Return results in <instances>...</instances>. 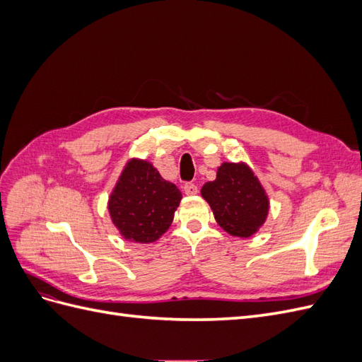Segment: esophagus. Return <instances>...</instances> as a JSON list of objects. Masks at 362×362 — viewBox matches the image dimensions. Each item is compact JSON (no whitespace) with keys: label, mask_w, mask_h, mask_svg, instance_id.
Listing matches in <instances>:
<instances>
[{"label":"esophagus","mask_w":362,"mask_h":362,"mask_svg":"<svg viewBox=\"0 0 362 362\" xmlns=\"http://www.w3.org/2000/svg\"><path fill=\"white\" fill-rule=\"evenodd\" d=\"M184 193L189 194V196L196 194V193H198V185H196L194 182H185L184 184Z\"/></svg>","instance_id":"esophagus-1"}]
</instances>
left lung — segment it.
I'll return each mask as SVG.
<instances>
[{"label":"left lung","instance_id":"8db88e82","mask_svg":"<svg viewBox=\"0 0 362 362\" xmlns=\"http://www.w3.org/2000/svg\"><path fill=\"white\" fill-rule=\"evenodd\" d=\"M217 223L235 237H250L264 223L269 199L264 189L245 164L223 163L216 181L206 182L202 190Z\"/></svg>","mask_w":362,"mask_h":362}]
</instances>
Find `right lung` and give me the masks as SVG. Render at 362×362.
I'll use <instances>...</instances> for the list:
<instances>
[{"label":"right lung","instance_id":"obj_1","mask_svg":"<svg viewBox=\"0 0 362 362\" xmlns=\"http://www.w3.org/2000/svg\"><path fill=\"white\" fill-rule=\"evenodd\" d=\"M182 198L175 184L163 180L148 161L131 160L108 201L116 228L129 242H156L172 223Z\"/></svg>","mask_w":362,"mask_h":362}]
</instances>
